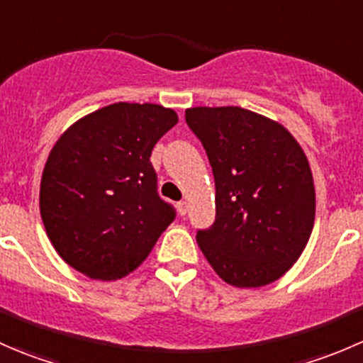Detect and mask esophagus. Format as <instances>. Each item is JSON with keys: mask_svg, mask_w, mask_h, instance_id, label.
Instances as JSON below:
<instances>
[{"mask_svg": "<svg viewBox=\"0 0 363 363\" xmlns=\"http://www.w3.org/2000/svg\"><path fill=\"white\" fill-rule=\"evenodd\" d=\"M177 211H179V214L184 216L186 212H188V203H186L184 200H182V202H179V203H177Z\"/></svg>", "mask_w": 363, "mask_h": 363, "instance_id": "34e87169", "label": "esophagus"}]
</instances>
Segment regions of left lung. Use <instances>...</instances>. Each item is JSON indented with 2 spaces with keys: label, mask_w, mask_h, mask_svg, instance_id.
<instances>
[{
  "label": "left lung",
  "mask_w": 363,
  "mask_h": 363,
  "mask_svg": "<svg viewBox=\"0 0 363 363\" xmlns=\"http://www.w3.org/2000/svg\"><path fill=\"white\" fill-rule=\"evenodd\" d=\"M216 182V221L196 242L223 281L258 288L302 255L314 225L309 161L283 124L240 107L186 111Z\"/></svg>",
  "instance_id": "left-lung-1"
}]
</instances>
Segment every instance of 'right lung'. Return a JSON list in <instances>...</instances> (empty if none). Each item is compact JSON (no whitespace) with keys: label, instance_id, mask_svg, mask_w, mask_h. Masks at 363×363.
Listing matches in <instances>:
<instances>
[{"label":"right lung","instance_id":"1","mask_svg":"<svg viewBox=\"0 0 363 363\" xmlns=\"http://www.w3.org/2000/svg\"><path fill=\"white\" fill-rule=\"evenodd\" d=\"M155 104L108 105L68 128L47 158L40 214L57 255L93 279L137 269L175 219L158 195L156 142L177 124Z\"/></svg>","mask_w":363,"mask_h":363}]
</instances>
